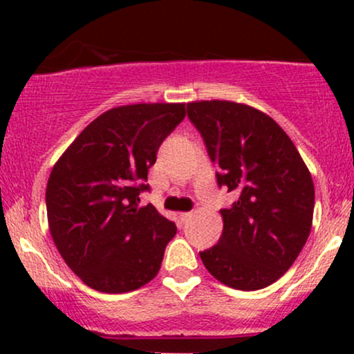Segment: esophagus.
Returning a JSON list of instances; mask_svg holds the SVG:
<instances>
[{"label":"esophagus","mask_w":354,"mask_h":354,"mask_svg":"<svg viewBox=\"0 0 354 354\" xmlns=\"http://www.w3.org/2000/svg\"><path fill=\"white\" fill-rule=\"evenodd\" d=\"M191 216H193V213H181L180 214V221L181 223H188L189 219H191Z\"/></svg>","instance_id":"1"}]
</instances>
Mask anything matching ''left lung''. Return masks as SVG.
<instances>
[{
    "label": "left lung",
    "mask_w": 354,
    "mask_h": 354,
    "mask_svg": "<svg viewBox=\"0 0 354 354\" xmlns=\"http://www.w3.org/2000/svg\"><path fill=\"white\" fill-rule=\"evenodd\" d=\"M219 188L236 201L223 208V233L203 265L234 290L270 286L290 270L311 231L315 186L290 136L258 109L233 101L188 104Z\"/></svg>",
    "instance_id": "8db88e82"
}]
</instances>
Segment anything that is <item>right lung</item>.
<instances>
[{"label": "right lung", "mask_w": 354, "mask_h": 354, "mask_svg": "<svg viewBox=\"0 0 354 354\" xmlns=\"http://www.w3.org/2000/svg\"><path fill=\"white\" fill-rule=\"evenodd\" d=\"M185 104L113 108L89 123L55 165L46 186L53 241L84 284L126 293L160 271L176 225L153 205L148 169L158 149L185 120Z\"/></svg>", "instance_id": "add662e5"}]
</instances>
